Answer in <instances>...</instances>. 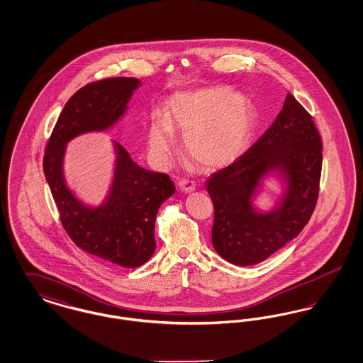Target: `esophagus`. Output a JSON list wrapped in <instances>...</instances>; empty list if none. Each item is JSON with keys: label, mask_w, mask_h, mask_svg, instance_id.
I'll list each match as a JSON object with an SVG mask.
<instances>
[{"label": "esophagus", "mask_w": 363, "mask_h": 363, "mask_svg": "<svg viewBox=\"0 0 363 363\" xmlns=\"http://www.w3.org/2000/svg\"><path fill=\"white\" fill-rule=\"evenodd\" d=\"M178 186H179V189L182 190V191L190 193V191L196 189V182L191 181V179H181L178 182Z\"/></svg>", "instance_id": "obj_1"}]
</instances>
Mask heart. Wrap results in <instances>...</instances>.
<instances>
[{"label":"heart","mask_w":363,"mask_h":363,"mask_svg":"<svg viewBox=\"0 0 363 363\" xmlns=\"http://www.w3.org/2000/svg\"><path fill=\"white\" fill-rule=\"evenodd\" d=\"M256 110L223 86L173 95L164 116L154 113L148 145L156 163L164 164L175 147L174 132L184 135L185 152L203 169H219L246 151L256 129Z\"/></svg>","instance_id":"heart-1"}]
</instances>
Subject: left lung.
<instances>
[{
  "label": "left lung",
  "instance_id": "obj_1",
  "mask_svg": "<svg viewBox=\"0 0 363 363\" xmlns=\"http://www.w3.org/2000/svg\"><path fill=\"white\" fill-rule=\"evenodd\" d=\"M323 144L311 116L291 94L267 132L234 163L206 182L215 216L212 245L228 262L253 265L268 259L308 225L315 208ZM279 173L286 191L277 207L259 214L251 200L261 177Z\"/></svg>",
  "mask_w": 363,
  "mask_h": 363
}]
</instances>
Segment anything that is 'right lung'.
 Listing matches in <instances>:
<instances>
[{
  "mask_svg": "<svg viewBox=\"0 0 363 363\" xmlns=\"http://www.w3.org/2000/svg\"><path fill=\"white\" fill-rule=\"evenodd\" d=\"M138 86L135 77H111L80 88L62 108L43 157L45 177L72 241L86 253L125 268L140 267L154 255L156 213L173 196V181L167 174L140 167L114 141L111 189L99 207L91 208L67 186L62 163L70 140L111 128Z\"/></svg>",
  "mask_w": 363,
  "mask_h": 363,
  "instance_id": "right-lung-1",
  "label": "right lung"
}]
</instances>
